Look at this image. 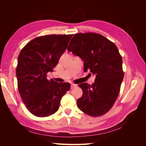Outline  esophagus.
Returning <instances> with one entry per match:
<instances>
[{
  "instance_id": "esophagus-1",
  "label": "esophagus",
  "mask_w": 146,
  "mask_h": 146,
  "mask_svg": "<svg viewBox=\"0 0 146 146\" xmlns=\"http://www.w3.org/2000/svg\"><path fill=\"white\" fill-rule=\"evenodd\" d=\"M77 85H76V84L72 83V84H71V86H70V88H71V89H73V88L77 87Z\"/></svg>"
}]
</instances>
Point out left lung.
<instances>
[{
    "label": "left lung",
    "mask_w": 146,
    "mask_h": 146,
    "mask_svg": "<svg viewBox=\"0 0 146 146\" xmlns=\"http://www.w3.org/2000/svg\"><path fill=\"white\" fill-rule=\"evenodd\" d=\"M68 50L83 60L85 72L90 70L96 76L91 85H78L83 95L77 101L78 108L91 116L104 115L115 103L124 76L118 48L102 35L86 33L75 34Z\"/></svg>",
    "instance_id": "8db88e82"
}]
</instances>
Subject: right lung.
<instances>
[{
  "label": "right lung",
  "mask_w": 146,
  "mask_h": 146,
  "mask_svg": "<svg viewBox=\"0 0 146 146\" xmlns=\"http://www.w3.org/2000/svg\"><path fill=\"white\" fill-rule=\"evenodd\" d=\"M73 35H48L32 39L19 53L16 74L19 92L29 111L37 117L49 116L58 111L69 83L47 80L67 48Z\"/></svg>",
  "instance_id": "right-lung-1"
}]
</instances>
